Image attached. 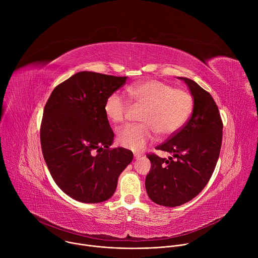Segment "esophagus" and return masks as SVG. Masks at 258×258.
I'll use <instances>...</instances> for the list:
<instances>
[{
  "label": "esophagus",
  "instance_id": "esophagus-1",
  "mask_svg": "<svg viewBox=\"0 0 258 258\" xmlns=\"http://www.w3.org/2000/svg\"><path fill=\"white\" fill-rule=\"evenodd\" d=\"M134 156H135V158H136V159H139L140 157H142V156H143V153L136 152V153H134Z\"/></svg>",
  "mask_w": 258,
  "mask_h": 258
}]
</instances>
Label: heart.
I'll use <instances>...</instances> for the list:
<instances>
[{
	"label": "heart",
	"mask_w": 258,
	"mask_h": 258,
	"mask_svg": "<svg viewBox=\"0 0 258 258\" xmlns=\"http://www.w3.org/2000/svg\"><path fill=\"white\" fill-rule=\"evenodd\" d=\"M135 105L144 106L137 124H130L117 132V142L124 148L141 151L151 143L158 133L168 137L180 130L191 114L193 98L185 90L158 80H147L131 85L126 89ZM130 103L119 92L110 94L104 104L108 119L122 122L127 114Z\"/></svg>",
	"instance_id": "heart-1"
}]
</instances>
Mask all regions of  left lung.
<instances>
[{"label": "left lung", "mask_w": 258, "mask_h": 258, "mask_svg": "<svg viewBox=\"0 0 258 258\" xmlns=\"http://www.w3.org/2000/svg\"><path fill=\"white\" fill-rule=\"evenodd\" d=\"M178 79L190 89L193 113L178 132L156 147L172 153V157L148 155L151 168L145 181L149 198L166 207L187 203L204 189L214 171L223 141V120L211 95L190 79Z\"/></svg>", "instance_id": "8db88e82"}]
</instances>
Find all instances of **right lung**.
<instances>
[{
  "instance_id": "obj_1",
  "label": "right lung",
  "mask_w": 258,
  "mask_h": 258,
  "mask_svg": "<svg viewBox=\"0 0 258 258\" xmlns=\"http://www.w3.org/2000/svg\"><path fill=\"white\" fill-rule=\"evenodd\" d=\"M126 77L81 71L58 85L46 103L41 124L42 152L57 186L83 203L114 194L133 152L111 149L114 133L104 111L107 97Z\"/></svg>"
}]
</instances>
